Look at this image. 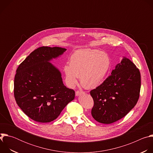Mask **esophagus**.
Returning a JSON list of instances; mask_svg holds the SVG:
<instances>
[{"label": "esophagus", "instance_id": "esophagus-1", "mask_svg": "<svg viewBox=\"0 0 153 153\" xmlns=\"http://www.w3.org/2000/svg\"><path fill=\"white\" fill-rule=\"evenodd\" d=\"M85 94V92L84 91H76V96H78L79 95H81V94Z\"/></svg>", "mask_w": 153, "mask_h": 153}]
</instances>
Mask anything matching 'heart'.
I'll return each mask as SVG.
<instances>
[{"mask_svg":"<svg viewBox=\"0 0 153 153\" xmlns=\"http://www.w3.org/2000/svg\"><path fill=\"white\" fill-rule=\"evenodd\" d=\"M110 67V59L104 52L96 50H80L70 57V65H65V80L70 87L74 86L80 78L86 88H94L105 78Z\"/></svg>","mask_w":153,"mask_h":153,"instance_id":"1","label":"heart"}]
</instances>
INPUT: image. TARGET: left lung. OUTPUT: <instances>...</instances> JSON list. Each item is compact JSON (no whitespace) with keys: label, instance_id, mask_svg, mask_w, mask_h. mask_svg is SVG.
I'll return each mask as SVG.
<instances>
[{"label":"left lung","instance_id":"1","mask_svg":"<svg viewBox=\"0 0 153 153\" xmlns=\"http://www.w3.org/2000/svg\"><path fill=\"white\" fill-rule=\"evenodd\" d=\"M140 85L139 70L124 57L111 74L90 91L94 100L93 117L100 123L110 124L125 117L136 105Z\"/></svg>","mask_w":153,"mask_h":153}]
</instances>
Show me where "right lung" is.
<instances>
[{
	"instance_id": "right-lung-1",
	"label": "right lung",
	"mask_w": 153,
	"mask_h": 153,
	"mask_svg": "<svg viewBox=\"0 0 153 153\" xmlns=\"http://www.w3.org/2000/svg\"><path fill=\"white\" fill-rule=\"evenodd\" d=\"M67 50L41 47L34 50L18 67L14 81L17 104L32 120L50 122L60 115L75 97L65 86L60 71L49 62Z\"/></svg>"
}]
</instances>
